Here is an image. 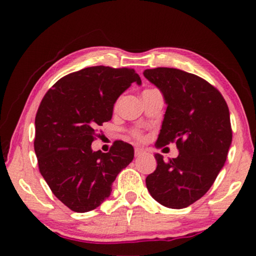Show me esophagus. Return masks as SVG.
Instances as JSON below:
<instances>
[{"label":"esophagus","instance_id":"esophagus-1","mask_svg":"<svg viewBox=\"0 0 256 256\" xmlns=\"http://www.w3.org/2000/svg\"><path fill=\"white\" fill-rule=\"evenodd\" d=\"M142 154H144V149L136 148V150H134V154H136V157H138V156H141Z\"/></svg>","mask_w":256,"mask_h":256}]
</instances>
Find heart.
Returning <instances> with one entry per match:
<instances>
[{
  "mask_svg": "<svg viewBox=\"0 0 256 256\" xmlns=\"http://www.w3.org/2000/svg\"><path fill=\"white\" fill-rule=\"evenodd\" d=\"M132 134H133V136L136 138H142V134L138 132V131H133Z\"/></svg>",
  "mask_w": 256,
  "mask_h": 256,
  "instance_id": "b5f03b06",
  "label": "heart"
}]
</instances>
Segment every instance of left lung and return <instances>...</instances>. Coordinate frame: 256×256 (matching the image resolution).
Listing matches in <instances>:
<instances>
[{
    "instance_id": "obj_1",
    "label": "left lung",
    "mask_w": 256,
    "mask_h": 256,
    "mask_svg": "<svg viewBox=\"0 0 256 256\" xmlns=\"http://www.w3.org/2000/svg\"><path fill=\"white\" fill-rule=\"evenodd\" d=\"M144 76L167 105L156 146L176 142L180 151L167 162L154 154L157 168L146 188L160 204L183 209L204 196L226 162L232 138L227 102L209 82L178 68H148Z\"/></svg>"
}]
</instances>
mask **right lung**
Here are the masks:
<instances>
[{"mask_svg": "<svg viewBox=\"0 0 256 256\" xmlns=\"http://www.w3.org/2000/svg\"><path fill=\"white\" fill-rule=\"evenodd\" d=\"M133 82L141 84L133 68H86L63 76L42 98L34 118L38 167L54 196L72 211L100 206L133 160V146L123 141L106 154L92 149L98 126L112 120L115 102Z\"/></svg>", "mask_w": 256, "mask_h": 256, "instance_id": "add662e5", "label": "right lung"}]
</instances>
